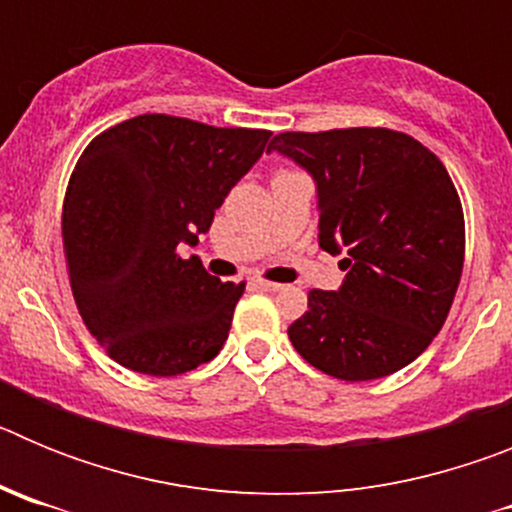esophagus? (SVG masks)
I'll list each match as a JSON object with an SVG mask.
<instances>
[{"instance_id":"obj_1","label":"esophagus","mask_w":512,"mask_h":512,"mask_svg":"<svg viewBox=\"0 0 512 512\" xmlns=\"http://www.w3.org/2000/svg\"><path fill=\"white\" fill-rule=\"evenodd\" d=\"M253 287L256 289H264V292H279V289H284V284L279 282H266V279H253Z\"/></svg>"}]
</instances>
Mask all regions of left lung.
<instances>
[{"label":"left lung","mask_w":512,"mask_h":512,"mask_svg":"<svg viewBox=\"0 0 512 512\" xmlns=\"http://www.w3.org/2000/svg\"><path fill=\"white\" fill-rule=\"evenodd\" d=\"M318 184L320 248L346 251L341 289H310L297 354L346 382L400 372L431 346L464 266V210L441 158L390 128L279 133Z\"/></svg>","instance_id":"8db88e82"}]
</instances>
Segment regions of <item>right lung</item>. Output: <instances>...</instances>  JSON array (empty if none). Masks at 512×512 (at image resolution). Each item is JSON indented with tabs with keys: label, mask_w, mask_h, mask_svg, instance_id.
I'll return each instance as SVG.
<instances>
[{
	"label": "right lung",
	"mask_w": 512,
	"mask_h": 512,
	"mask_svg": "<svg viewBox=\"0 0 512 512\" xmlns=\"http://www.w3.org/2000/svg\"><path fill=\"white\" fill-rule=\"evenodd\" d=\"M269 138L138 115L84 148L63 200V253L81 320L117 364L176 377L220 354L246 282H220L179 246H197Z\"/></svg>",
	"instance_id": "add662e5"
}]
</instances>
